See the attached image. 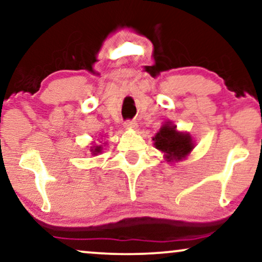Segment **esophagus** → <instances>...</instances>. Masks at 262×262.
Returning a JSON list of instances; mask_svg holds the SVG:
<instances>
[{
  "instance_id": "esophagus-1",
  "label": "esophagus",
  "mask_w": 262,
  "mask_h": 262,
  "mask_svg": "<svg viewBox=\"0 0 262 262\" xmlns=\"http://www.w3.org/2000/svg\"><path fill=\"white\" fill-rule=\"evenodd\" d=\"M124 126L127 128V130H136L137 128V123L134 120H126L124 123Z\"/></svg>"
}]
</instances>
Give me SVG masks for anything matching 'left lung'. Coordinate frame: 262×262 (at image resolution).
Masks as SVG:
<instances>
[{
    "mask_svg": "<svg viewBox=\"0 0 262 262\" xmlns=\"http://www.w3.org/2000/svg\"><path fill=\"white\" fill-rule=\"evenodd\" d=\"M152 141L155 142L154 145L156 146V149L164 152V157L168 162L181 161L194 148L193 139L189 134L177 131V126L170 121H167L160 128L155 137H152Z\"/></svg>",
    "mask_w": 262,
    "mask_h": 262,
    "instance_id": "8db88e82",
    "label": "left lung"
}]
</instances>
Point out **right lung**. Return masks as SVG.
Listing matches in <instances>:
<instances>
[{
  "mask_svg": "<svg viewBox=\"0 0 262 262\" xmlns=\"http://www.w3.org/2000/svg\"><path fill=\"white\" fill-rule=\"evenodd\" d=\"M91 151H92L93 155H98L99 152H101V145L95 146V148H92V149H91Z\"/></svg>",
  "mask_w": 262,
  "mask_h": 262,
  "instance_id": "1",
  "label": "right lung"
}]
</instances>
